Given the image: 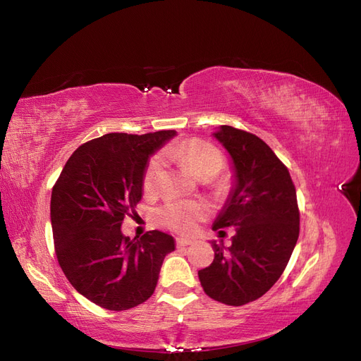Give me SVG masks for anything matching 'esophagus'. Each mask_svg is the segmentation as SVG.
Returning <instances> with one entry per match:
<instances>
[{
  "label": "esophagus",
  "mask_w": 361,
  "mask_h": 361,
  "mask_svg": "<svg viewBox=\"0 0 361 361\" xmlns=\"http://www.w3.org/2000/svg\"><path fill=\"white\" fill-rule=\"evenodd\" d=\"M194 243H195V240H192V239H185V238H178L176 239L178 247H186V246H191Z\"/></svg>",
  "instance_id": "obj_1"
}]
</instances>
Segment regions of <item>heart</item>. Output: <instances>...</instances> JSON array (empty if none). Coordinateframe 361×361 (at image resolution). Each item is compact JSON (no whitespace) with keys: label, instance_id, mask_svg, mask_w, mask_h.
<instances>
[{"label":"heart","instance_id":"b5f03b06","mask_svg":"<svg viewBox=\"0 0 361 361\" xmlns=\"http://www.w3.org/2000/svg\"><path fill=\"white\" fill-rule=\"evenodd\" d=\"M167 155L175 157L186 164L197 178L216 176L224 167V157L214 145L204 140H191L183 145L170 146ZM164 157L155 155L146 167L143 186L146 191H154L163 173ZM206 215V207L195 202H170L159 209L158 216L164 226L179 233H192L197 224Z\"/></svg>","mask_w":361,"mask_h":361}]
</instances>
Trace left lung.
Listing matches in <instances>:
<instances>
[{
  "instance_id": "obj_1",
  "label": "left lung",
  "mask_w": 361,
  "mask_h": 361,
  "mask_svg": "<svg viewBox=\"0 0 361 361\" xmlns=\"http://www.w3.org/2000/svg\"><path fill=\"white\" fill-rule=\"evenodd\" d=\"M212 137L233 167L231 188L212 228L235 233L228 247L210 240L215 258L198 270V279L214 300L242 306L281 278L299 239L300 215L290 173L263 140L230 126L218 127Z\"/></svg>"
}]
</instances>
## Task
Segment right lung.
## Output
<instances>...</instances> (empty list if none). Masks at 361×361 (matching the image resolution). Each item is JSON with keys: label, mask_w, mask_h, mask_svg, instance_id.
<instances>
[{"label": "right lung", "mask_w": 361, "mask_h": 361, "mask_svg": "<svg viewBox=\"0 0 361 361\" xmlns=\"http://www.w3.org/2000/svg\"><path fill=\"white\" fill-rule=\"evenodd\" d=\"M178 133H110L78 147L56 180L51 221L58 263L74 288L109 310H127L155 291L173 235L122 234L123 216L142 200L151 158Z\"/></svg>", "instance_id": "add662e5"}]
</instances>
